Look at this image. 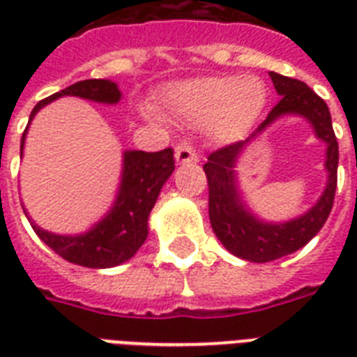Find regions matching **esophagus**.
Masks as SVG:
<instances>
[{
	"instance_id": "esophagus-1",
	"label": "esophagus",
	"mask_w": 357,
	"mask_h": 357,
	"mask_svg": "<svg viewBox=\"0 0 357 357\" xmlns=\"http://www.w3.org/2000/svg\"><path fill=\"white\" fill-rule=\"evenodd\" d=\"M198 161V153L189 142H181L176 146V162L178 165H185V162H196Z\"/></svg>"
}]
</instances>
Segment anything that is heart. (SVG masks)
<instances>
[{
	"label": "heart",
	"mask_w": 357,
	"mask_h": 357,
	"mask_svg": "<svg viewBox=\"0 0 357 357\" xmlns=\"http://www.w3.org/2000/svg\"><path fill=\"white\" fill-rule=\"evenodd\" d=\"M266 86L255 75H209L172 83L162 92L168 111L218 140L243 139L266 105Z\"/></svg>",
	"instance_id": "1"
}]
</instances>
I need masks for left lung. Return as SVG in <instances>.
Segmentation results:
<instances>
[{
  "instance_id": "obj_1",
  "label": "left lung",
  "mask_w": 357,
  "mask_h": 357,
  "mask_svg": "<svg viewBox=\"0 0 357 357\" xmlns=\"http://www.w3.org/2000/svg\"><path fill=\"white\" fill-rule=\"evenodd\" d=\"M271 79L278 96L282 98L276 103V107L268 113L265 122L246 140L213 151L204 165L207 183H209V220L213 231L228 252L252 263L280 259L310 243L326 222L337 187L339 146L326 102L321 96H317L302 81L285 77L276 72H271ZM287 114L307 119L317 138L327 144L325 162L328 172L327 187L319 202L304 215L291 219L287 223H266L255 218L242 202L233 168L243 148L278 118Z\"/></svg>"
}]
</instances>
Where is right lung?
Returning <instances> with one entry per match:
<instances>
[{
    "instance_id": "right-lung-1",
    "label": "right lung",
    "mask_w": 357,
    "mask_h": 357,
    "mask_svg": "<svg viewBox=\"0 0 357 357\" xmlns=\"http://www.w3.org/2000/svg\"><path fill=\"white\" fill-rule=\"evenodd\" d=\"M63 96H77L91 102L114 105L120 102L122 92L111 79H85L38 102L31 111L29 123L22 135L20 155H24L25 135L31 120L47 103ZM122 157V179L113 207L91 229L77 235H59L42 229L29 218L35 234L63 259L89 268H111L131 259L144 244L151 209L155 206L162 185L167 183V179L174 172V150L167 148L153 153L128 150L123 151Z\"/></svg>"
}]
</instances>
